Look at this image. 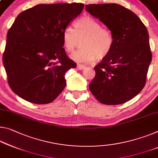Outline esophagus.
<instances>
[{"label":"esophagus","instance_id":"1","mask_svg":"<svg viewBox=\"0 0 158 158\" xmlns=\"http://www.w3.org/2000/svg\"><path fill=\"white\" fill-rule=\"evenodd\" d=\"M85 67H86V66H84V65H83V64H77V69H79V70L84 69L85 68Z\"/></svg>","mask_w":158,"mask_h":158}]
</instances>
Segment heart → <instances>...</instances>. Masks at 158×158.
<instances>
[{
	"label": "heart",
	"instance_id": "heart-1",
	"mask_svg": "<svg viewBox=\"0 0 158 158\" xmlns=\"http://www.w3.org/2000/svg\"><path fill=\"white\" fill-rule=\"evenodd\" d=\"M75 30L70 27L64 29L62 34L64 47L72 52L79 44V40L84 39L83 48L74 52L71 58L79 62H90L104 59L110 52L114 39L108 29L102 27L99 22L89 16H84L75 22Z\"/></svg>",
	"mask_w": 158,
	"mask_h": 158
}]
</instances>
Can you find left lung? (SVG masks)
Returning <instances> with one entry per match:
<instances>
[{
    "label": "left lung",
    "instance_id": "left-lung-1",
    "mask_svg": "<svg viewBox=\"0 0 158 158\" xmlns=\"http://www.w3.org/2000/svg\"><path fill=\"white\" fill-rule=\"evenodd\" d=\"M86 10L106 25L114 39L108 56L94 67L90 91L102 104L124 103L146 84L152 60L148 32L136 14L120 5H86Z\"/></svg>",
    "mask_w": 158,
    "mask_h": 158
}]
</instances>
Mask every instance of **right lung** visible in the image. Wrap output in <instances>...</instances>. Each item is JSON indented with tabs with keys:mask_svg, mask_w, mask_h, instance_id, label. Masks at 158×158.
<instances>
[{
	"mask_svg": "<svg viewBox=\"0 0 158 158\" xmlns=\"http://www.w3.org/2000/svg\"><path fill=\"white\" fill-rule=\"evenodd\" d=\"M84 7L79 2L40 4L17 17L7 32L2 62L17 96L47 104L63 91L64 74L77 64L62 48V34Z\"/></svg>",
	"mask_w": 158,
	"mask_h": 158,
	"instance_id": "add662e5",
	"label": "right lung"
}]
</instances>
